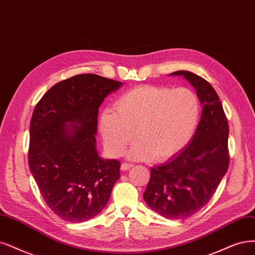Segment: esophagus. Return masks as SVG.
I'll return each instance as SVG.
<instances>
[{"mask_svg":"<svg viewBox=\"0 0 255 255\" xmlns=\"http://www.w3.org/2000/svg\"><path fill=\"white\" fill-rule=\"evenodd\" d=\"M132 164H130V163H123L122 165H121V170L122 171H126V170H128V169H130V168H132Z\"/></svg>","mask_w":255,"mask_h":255,"instance_id":"obj_1","label":"esophagus"}]
</instances>
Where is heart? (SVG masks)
<instances>
[{
    "label": "heart",
    "mask_w": 255,
    "mask_h": 255,
    "mask_svg": "<svg viewBox=\"0 0 255 255\" xmlns=\"http://www.w3.org/2000/svg\"><path fill=\"white\" fill-rule=\"evenodd\" d=\"M113 109L104 110L99 130L108 153L120 156L128 151L132 159L164 161L188 144L196 129L201 103L190 88L145 85L131 89L116 101Z\"/></svg>",
    "instance_id": "b5f03b06"
}]
</instances>
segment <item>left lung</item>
Segmentation results:
<instances>
[{"label":"left lung","instance_id":"1","mask_svg":"<svg viewBox=\"0 0 255 255\" xmlns=\"http://www.w3.org/2000/svg\"><path fill=\"white\" fill-rule=\"evenodd\" d=\"M194 87L203 106L190 143L168 162L151 168L143 194L150 209L166 219L183 220L210 201L228 170L229 126L218 93L200 75L180 70Z\"/></svg>","mask_w":255,"mask_h":255}]
</instances>
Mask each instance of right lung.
I'll list each match as a JSON object with an SVG mask.
<instances>
[{
	"mask_svg": "<svg viewBox=\"0 0 255 255\" xmlns=\"http://www.w3.org/2000/svg\"><path fill=\"white\" fill-rule=\"evenodd\" d=\"M122 83L78 74L55 84L30 121L28 164L45 203L61 219L82 223L105 208L120 177L118 159L99 155V107Z\"/></svg>",
	"mask_w": 255,
	"mask_h": 255,
	"instance_id": "add662e5",
	"label": "right lung"
}]
</instances>
